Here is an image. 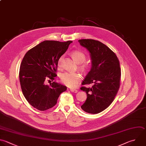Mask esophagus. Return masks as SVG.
<instances>
[{"label": "esophagus", "instance_id": "1", "mask_svg": "<svg viewBox=\"0 0 146 146\" xmlns=\"http://www.w3.org/2000/svg\"><path fill=\"white\" fill-rule=\"evenodd\" d=\"M70 91L72 92H78V90H76V89H71Z\"/></svg>", "mask_w": 146, "mask_h": 146}]
</instances>
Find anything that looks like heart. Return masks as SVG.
<instances>
[{
    "label": "heart",
    "instance_id": "1",
    "mask_svg": "<svg viewBox=\"0 0 146 146\" xmlns=\"http://www.w3.org/2000/svg\"><path fill=\"white\" fill-rule=\"evenodd\" d=\"M71 55L74 60L78 64L82 63L86 60V55L81 51H74L71 53ZM61 59L62 57L58 61V66L60 65ZM82 67L83 68H84L86 67L84 66ZM80 78V75L76 72H64L60 75L62 82L69 87H75L78 84Z\"/></svg>",
    "mask_w": 146,
    "mask_h": 146
}]
</instances>
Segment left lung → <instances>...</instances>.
Listing matches in <instances>:
<instances>
[{
	"label": "left lung",
	"instance_id": "left-lung-1",
	"mask_svg": "<svg viewBox=\"0 0 146 146\" xmlns=\"http://www.w3.org/2000/svg\"><path fill=\"white\" fill-rule=\"evenodd\" d=\"M81 46L90 54L91 68L82 84H94L92 87H82L87 99L82 109L90 113H98L113 102L119 88L121 70L116 54L107 46L93 39L79 40Z\"/></svg>",
	"mask_w": 146,
	"mask_h": 146
}]
</instances>
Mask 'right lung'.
I'll return each mask as SVG.
<instances>
[{"instance_id":"1","label":"right lung","mask_w":146,"mask_h":146,"mask_svg":"<svg viewBox=\"0 0 146 146\" xmlns=\"http://www.w3.org/2000/svg\"><path fill=\"white\" fill-rule=\"evenodd\" d=\"M72 41L45 40L25 54L20 67L19 80L23 94L34 108L45 111L53 107L67 87L53 82L46 85V79H54L58 61Z\"/></svg>"}]
</instances>
